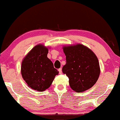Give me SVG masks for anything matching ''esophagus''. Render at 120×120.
Listing matches in <instances>:
<instances>
[{"label":"esophagus","mask_w":120,"mask_h":120,"mask_svg":"<svg viewBox=\"0 0 120 120\" xmlns=\"http://www.w3.org/2000/svg\"><path fill=\"white\" fill-rule=\"evenodd\" d=\"M58 71H59V74H62V68H59V69H58Z\"/></svg>","instance_id":"1"}]
</instances>
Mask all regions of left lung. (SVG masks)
<instances>
[{"instance_id":"left-lung-1","label":"left lung","mask_w":120,"mask_h":120,"mask_svg":"<svg viewBox=\"0 0 120 120\" xmlns=\"http://www.w3.org/2000/svg\"><path fill=\"white\" fill-rule=\"evenodd\" d=\"M66 64L62 72L69 78L70 87L76 92L91 88L100 74L98 59L90 49L82 44L63 46Z\"/></svg>"}]
</instances>
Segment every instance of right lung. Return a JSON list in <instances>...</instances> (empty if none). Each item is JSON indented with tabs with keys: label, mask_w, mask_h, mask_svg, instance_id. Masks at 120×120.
<instances>
[{
	"label": "right lung",
	"mask_w": 120,
	"mask_h": 120,
	"mask_svg": "<svg viewBox=\"0 0 120 120\" xmlns=\"http://www.w3.org/2000/svg\"><path fill=\"white\" fill-rule=\"evenodd\" d=\"M48 48L42 44L34 46L22 62L21 74L28 86L44 91L52 84L59 72L47 57Z\"/></svg>",
	"instance_id": "obj_1"
}]
</instances>
